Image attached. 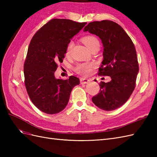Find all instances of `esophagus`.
<instances>
[{
  "mask_svg": "<svg viewBox=\"0 0 157 157\" xmlns=\"http://www.w3.org/2000/svg\"><path fill=\"white\" fill-rule=\"evenodd\" d=\"M80 83L81 84H86L90 81V79L84 78H81L80 79Z\"/></svg>",
  "mask_w": 157,
  "mask_h": 157,
  "instance_id": "1",
  "label": "esophagus"
}]
</instances>
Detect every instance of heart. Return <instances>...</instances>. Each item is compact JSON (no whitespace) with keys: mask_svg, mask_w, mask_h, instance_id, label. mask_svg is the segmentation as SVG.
Instances as JSON below:
<instances>
[{"mask_svg":"<svg viewBox=\"0 0 157 157\" xmlns=\"http://www.w3.org/2000/svg\"><path fill=\"white\" fill-rule=\"evenodd\" d=\"M82 40L83 42V43L86 45L90 50H91L97 43H99V41L97 39V38L92 35L85 36L82 38ZM73 46V42H69V43L67 46V48H66V54L69 55L70 54V52L71 49H72ZM93 67L94 65L92 63H83L78 64L75 68V70L77 73L80 74H82L83 75H88L91 73Z\"/></svg>","mask_w":157,"mask_h":157,"instance_id":"b5f03b06","label":"heart"}]
</instances>
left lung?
Masks as SVG:
<instances>
[{"label":"left lung","mask_w":157,"mask_h":157,"mask_svg":"<svg viewBox=\"0 0 157 157\" xmlns=\"http://www.w3.org/2000/svg\"><path fill=\"white\" fill-rule=\"evenodd\" d=\"M84 31L100 38L103 60L98 75L111 78L99 83V92L92 100L99 109L113 111L124 105L136 86L139 65L134 44L123 28L113 21L90 22Z\"/></svg>","instance_id":"1"}]
</instances>
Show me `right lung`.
I'll list each match as a JSON object with an SVG mask.
<instances>
[{
    "mask_svg": "<svg viewBox=\"0 0 157 157\" xmlns=\"http://www.w3.org/2000/svg\"><path fill=\"white\" fill-rule=\"evenodd\" d=\"M87 23L67 19H52L33 36L24 63L25 85L34 105L50 115L63 111L73 88L80 84L78 78H56L58 63H62L71 39Z\"/></svg>",
    "mask_w": 157,
    "mask_h": 157,
    "instance_id": "right-lung-1",
    "label": "right lung"
}]
</instances>
